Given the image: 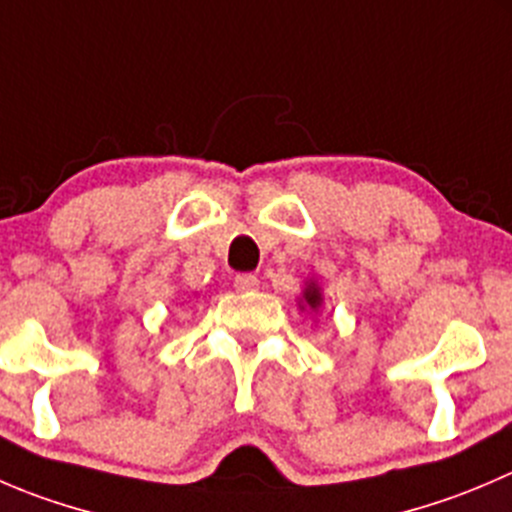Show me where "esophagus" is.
I'll use <instances>...</instances> for the list:
<instances>
[{
    "mask_svg": "<svg viewBox=\"0 0 512 512\" xmlns=\"http://www.w3.org/2000/svg\"><path fill=\"white\" fill-rule=\"evenodd\" d=\"M257 285H260V280H257V275H252V272H242V275L235 277V290L240 292L257 290Z\"/></svg>",
    "mask_w": 512,
    "mask_h": 512,
    "instance_id": "34e87169",
    "label": "esophagus"
}]
</instances>
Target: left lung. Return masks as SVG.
Listing matches in <instances>:
<instances>
[{"instance_id":"1","label":"left lung","mask_w":512,"mask_h":512,"mask_svg":"<svg viewBox=\"0 0 512 512\" xmlns=\"http://www.w3.org/2000/svg\"><path fill=\"white\" fill-rule=\"evenodd\" d=\"M305 302L312 307V310H317V307H320L322 297H320V290H317L315 285H310V287H307V290H305Z\"/></svg>"}]
</instances>
